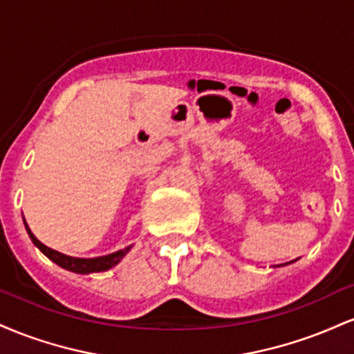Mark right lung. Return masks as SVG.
<instances>
[{
	"label": "right lung",
	"mask_w": 354,
	"mask_h": 354,
	"mask_svg": "<svg viewBox=\"0 0 354 354\" xmlns=\"http://www.w3.org/2000/svg\"><path fill=\"white\" fill-rule=\"evenodd\" d=\"M24 225H26V223H24ZM26 231L28 234H30L31 241H33L53 263H56L58 266L64 268V270L73 271V273L88 274V273H98V271H106L109 268L118 265V263L121 261V258H123V256L129 251V248H124V250L116 251V253H111L106 256H100V258H73V256H66L59 253V251H55L51 250V248L44 246L43 243L39 241V239H36L35 234L31 233V230L28 228V225H26Z\"/></svg>",
	"instance_id": "1"
}]
</instances>
